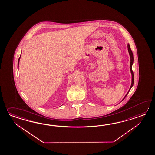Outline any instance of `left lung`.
<instances>
[{
  "label": "left lung",
  "mask_w": 155,
  "mask_h": 155,
  "mask_svg": "<svg viewBox=\"0 0 155 155\" xmlns=\"http://www.w3.org/2000/svg\"><path fill=\"white\" fill-rule=\"evenodd\" d=\"M128 52H129V53H130V58H131V63H130V70H131V74H132V84H131V87H130V88L129 91H128V93L126 94V96L124 97V100L125 98V97L127 96L128 93V92H130V91L131 90L132 87L133 85H134V72H133L132 68V64H133V62H134V55H133V53H132V51H131V48H130V45H129V44H128Z\"/></svg>",
  "instance_id": "8db88e82"
}]
</instances>
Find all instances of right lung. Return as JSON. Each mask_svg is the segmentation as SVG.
Here are the masks:
<instances>
[{
  "instance_id": "1",
  "label": "right lung",
  "mask_w": 155,
  "mask_h": 155,
  "mask_svg": "<svg viewBox=\"0 0 155 155\" xmlns=\"http://www.w3.org/2000/svg\"><path fill=\"white\" fill-rule=\"evenodd\" d=\"M20 57H21V56H20ZM20 57L19 58V59H18V65H19V59H20Z\"/></svg>"
}]
</instances>
